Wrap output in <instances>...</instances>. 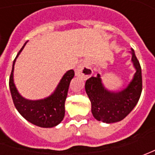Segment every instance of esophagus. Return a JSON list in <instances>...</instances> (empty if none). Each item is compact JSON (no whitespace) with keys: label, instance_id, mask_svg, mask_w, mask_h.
I'll use <instances>...</instances> for the list:
<instances>
[{"label":"esophagus","instance_id":"obj_1","mask_svg":"<svg viewBox=\"0 0 155 155\" xmlns=\"http://www.w3.org/2000/svg\"><path fill=\"white\" fill-rule=\"evenodd\" d=\"M93 74V71L88 60H83L76 70V75L83 78H89Z\"/></svg>","mask_w":155,"mask_h":155}]
</instances>
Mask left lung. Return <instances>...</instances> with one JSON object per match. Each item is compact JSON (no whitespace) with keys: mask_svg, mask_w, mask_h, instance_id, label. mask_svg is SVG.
<instances>
[{"mask_svg":"<svg viewBox=\"0 0 155 155\" xmlns=\"http://www.w3.org/2000/svg\"><path fill=\"white\" fill-rule=\"evenodd\" d=\"M130 52L136 71L126 89L119 92H110L104 87L99 74L90 78L85 83V91L91 103V112L97 121L106 123L122 121L140 99L142 91L141 68L134 49Z\"/></svg>","mask_w":155,"mask_h":155,"instance_id":"left-lung-1","label":"left lung"}]
</instances>
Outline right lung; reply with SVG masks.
I'll list each match as a JSON object with an SVG mask.
<instances>
[{
  "label": "right lung",
  "instance_id": "obj_1",
  "mask_svg": "<svg viewBox=\"0 0 155 155\" xmlns=\"http://www.w3.org/2000/svg\"><path fill=\"white\" fill-rule=\"evenodd\" d=\"M22 46L13 63V68L9 78V88L15 108L26 120L42 128H52L62 122L64 116V103L69 86L74 77V71L70 70L63 76L62 79L50 97L41 100L31 101L23 98L19 94L14 84V66L17 57L23 50Z\"/></svg>",
  "mask_w": 155,
  "mask_h": 155
}]
</instances>
